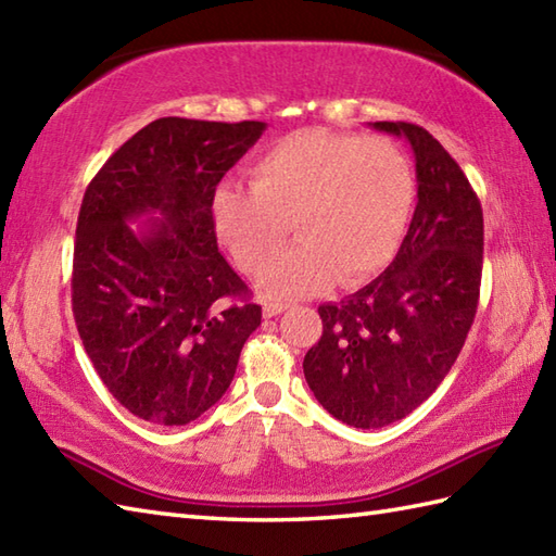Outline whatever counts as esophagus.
<instances>
[{"label": "esophagus", "mask_w": 556, "mask_h": 556, "mask_svg": "<svg viewBox=\"0 0 556 556\" xmlns=\"http://www.w3.org/2000/svg\"><path fill=\"white\" fill-rule=\"evenodd\" d=\"M264 318H270V316H278V314H282L288 309V304H282V302H264Z\"/></svg>", "instance_id": "esophagus-1"}]
</instances>
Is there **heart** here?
<instances>
[{
  "instance_id": "b5f03b06",
  "label": "heart",
  "mask_w": 556,
  "mask_h": 556,
  "mask_svg": "<svg viewBox=\"0 0 556 556\" xmlns=\"http://www.w3.org/2000/svg\"><path fill=\"white\" fill-rule=\"evenodd\" d=\"M254 185L214 192L218 240L256 274L295 220L301 242L258 278L266 298H302L338 278L352 286L378 274L400 250L416 200L409 156L388 138L298 130L252 166Z\"/></svg>"
}]
</instances>
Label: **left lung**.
Returning a JSON list of instances; mask_svg holds the SVG:
<instances>
[{
  "mask_svg": "<svg viewBox=\"0 0 556 556\" xmlns=\"http://www.w3.org/2000/svg\"><path fill=\"white\" fill-rule=\"evenodd\" d=\"M374 128L412 144L416 212L376 280L318 306L324 336L302 364L318 404L364 430L409 416L445 380L471 330L483 276V208L459 164L414 123Z\"/></svg>",
  "mask_w": 556,
  "mask_h": 556,
  "instance_id": "8db88e82",
  "label": "left lung"
}]
</instances>
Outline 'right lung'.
<instances>
[{
	"mask_svg": "<svg viewBox=\"0 0 556 556\" xmlns=\"http://www.w3.org/2000/svg\"><path fill=\"white\" fill-rule=\"evenodd\" d=\"M264 130L262 121L156 118L85 190L73 316L97 376L142 421L185 426L212 409L262 324L218 252L212 200Z\"/></svg>",
	"mask_w": 556,
	"mask_h": 556,
	"instance_id": "1",
	"label": "right lung"
}]
</instances>
